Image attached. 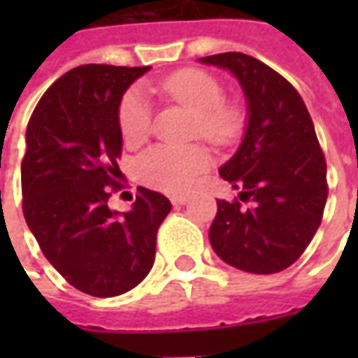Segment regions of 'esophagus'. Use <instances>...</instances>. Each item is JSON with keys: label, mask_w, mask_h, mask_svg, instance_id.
I'll return each mask as SVG.
<instances>
[{"label": "esophagus", "mask_w": 358, "mask_h": 358, "mask_svg": "<svg viewBox=\"0 0 358 358\" xmlns=\"http://www.w3.org/2000/svg\"><path fill=\"white\" fill-rule=\"evenodd\" d=\"M187 201H189V197H187V195H172L171 197V203L172 205H176V207H180V205H186Z\"/></svg>", "instance_id": "34e87169"}]
</instances>
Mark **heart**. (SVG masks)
Segmentation results:
<instances>
[{
  "mask_svg": "<svg viewBox=\"0 0 358 358\" xmlns=\"http://www.w3.org/2000/svg\"><path fill=\"white\" fill-rule=\"evenodd\" d=\"M169 101L180 103L195 113V134L215 143H228L240 130V113L224 101V92L217 78L195 69L172 74L153 88ZM118 130L126 145H138L151 130V105L140 88L128 90L118 103ZM210 166L209 151L201 145L169 148L157 145L138 159L140 178L157 189L186 192Z\"/></svg>",
  "mask_w": 358,
  "mask_h": 358,
  "instance_id": "1",
  "label": "heart"
}]
</instances>
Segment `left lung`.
Listing matches in <instances>:
<instances>
[{"instance_id": "obj_1", "label": "left lung", "mask_w": 358, "mask_h": 358, "mask_svg": "<svg viewBox=\"0 0 358 358\" xmlns=\"http://www.w3.org/2000/svg\"><path fill=\"white\" fill-rule=\"evenodd\" d=\"M199 63L230 71L248 103L243 140L218 172L251 205L217 199L210 245L230 266L274 274L303 255L322 220L328 184L315 124L297 90L259 59L228 51Z\"/></svg>"}]
</instances>
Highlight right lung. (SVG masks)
<instances>
[{
    "label": "right lung",
    "mask_w": 358,
    "mask_h": 358,
    "mask_svg": "<svg viewBox=\"0 0 358 358\" xmlns=\"http://www.w3.org/2000/svg\"><path fill=\"white\" fill-rule=\"evenodd\" d=\"M149 66L82 65L42 95L20 164L22 213L45 259L94 297L130 292L155 261L163 194L138 187L132 209H109L122 151L118 103Z\"/></svg>",
    "instance_id": "1"
}]
</instances>
